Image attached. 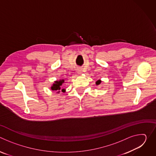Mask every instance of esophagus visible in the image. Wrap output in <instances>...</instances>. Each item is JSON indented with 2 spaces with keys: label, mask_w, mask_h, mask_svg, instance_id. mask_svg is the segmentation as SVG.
Listing matches in <instances>:
<instances>
[{
  "label": "esophagus",
  "mask_w": 156,
  "mask_h": 156,
  "mask_svg": "<svg viewBox=\"0 0 156 156\" xmlns=\"http://www.w3.org/2000/svg\"><path fill=\"white\" fill-rule=\"evenodd\" d=\"M77 72H78V73H80V74L81 73V70L80 69H78L77 70Z\"/></svg>",
  "instance_id": "obj_1"
}]
</instances>
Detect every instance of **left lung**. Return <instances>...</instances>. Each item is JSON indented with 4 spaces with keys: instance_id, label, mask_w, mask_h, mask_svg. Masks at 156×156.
<instances>
[{
    "instance_id": "left-lung-1",
    "label": "left lung",
    "mask_w": 156,
    "mask_h": 156,
    "mask_svg": "<svg viewBox=\"0 0 156 156\" xmlns=\"http://www.w3.org/2000/svg\"><path fill=\"white\" fill-rule=\"evenodd\" d=\"M101 81L100 80H98V81L96 82V84L97 85H99V84L101 83Z\"/></svg>"
}]
</instances>
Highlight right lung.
<instances>
[{"label": "right lung", "instance_id": "right-lung-1", "mask_svg": "<svg viewBox=\"0 0 156 156\" xmlns=\"http://www.w3.org/2000/svg\"><path fill=\"white\" fill-rule=\"evenodd\" d=\"M64 83V80H60L59 81H55L54 82V83L52 84V86H51V90L52 91H57V93H59L60 92V90H61V86L62 84V83ZM62 92H64L65 91V90L64 89H62Z\"/></svg>", "mask_w": 156, "mask_h": 156}]
</instances>
